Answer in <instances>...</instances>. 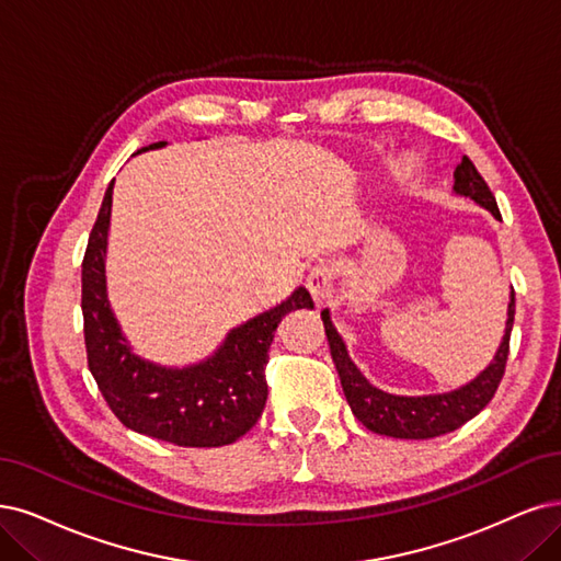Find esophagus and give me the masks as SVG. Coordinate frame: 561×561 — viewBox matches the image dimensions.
Returning a JSON list of instances; mask_svg holds the SVG:
<instances>
[{"instance_id":"obj_1","label":"esophagus","mask_w":561,"mask_h":561,"mask_svg":"<svg viewBox=\"0 0 561 561\" xmlns=\"http://www.w3.org/2000/svg\"><path fill=\"white\" fill-rule=\"evenodd\" d=\"M333 284H335V270L328 261H319L307 275V288L309 294L314 296V300L321 305L325 300L333 298Z\"/></svg>"}]
</instances>
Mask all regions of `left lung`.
I'll use <instances>...</instances> for the list:
<instances>
[{
    "label": "left lung",
    "instance_id": "8db88e82",
    "mask_svg": "<svg viewBox=\"0 0 561 561\" xmlns=\"http://www.w3.org/2000/svg\"><path fill=\"white\" fill-rule=\"evenodd\" d=\"M455 192L473 198L476 203H481L496 219H502V213L500 207H496V201L490 192L488 182L479 171H476V165L471 163L469 157H462L458 169H455ZM513 317H515V294H511L508 321H506V333H504L502 346L496 351L490 367L483 369L471 383L453 392H444V396L402 398V396H390V392L375 388L360 375V369L351 363L346 346L337 335V330L333 328V321H330L328 309L321 312L325 335L330 342V354H333L351 411H354V416L367 430L386 434V437H396V439L442 437V434L458 430L473 416H479V413L490 404L496 388L502 383L506 360H508Z\"/></svg>",
    "mask_w": 561,
    "mask_h": 561
}]
</instances>
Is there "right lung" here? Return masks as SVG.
<instances>
[{
	"mask_svg": "<svg viewBox=\"0 0 561 561\" xmlns=\"http://www.w3.org/2000/svg\"><path fill=\"white\" fill-rule=\"evenodd\" d=\"M163 142H152V150ZM113 182L103 196L82 259V330L88 365L117 421L152 439L186 448H215L238 442L261 419L267 400L265 365L282 319L294 309L314 307L307 288L270 312L231 330L213 358L184 369H165L131 354L108 307L106 238Z\"/></svg>",
	"mask_w": 561,
	"mask_h": 561,
	"instance_id": "obj_1",
	"label": "right lung"
}]
</instances>
